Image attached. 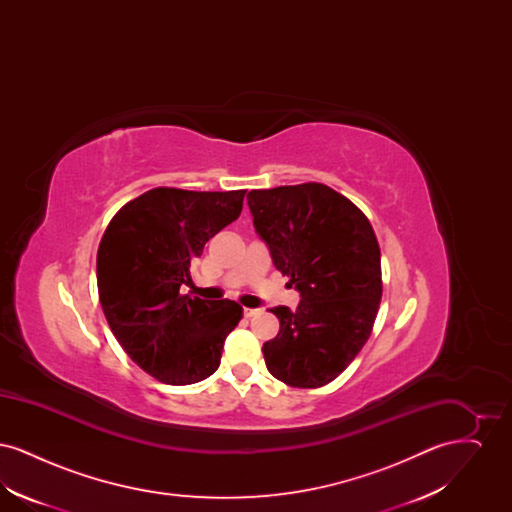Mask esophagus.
Instances as JSON below:
<instances>
[{
  "label": "esophagus",
  "mask_w": 512,
  "mask_h": 512,
  "mask_svg": "<svg viewBox=\"0 0 512 512\" xmlns=\"http://www.w3.org/2000/svg\"><path fill=\"white\" fill-rule=\"evenodd\" d=\"M261 311L259 309H244V315L247 318L255 317V315H259Z\"/></svg>",
  "instance_id": "esophagus-1"
}]
</instances>
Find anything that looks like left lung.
<instances>
[{"label":"left lung","mask_w":512,"mask_h":512,"mask_svg":"<svg viewBox=\"0 0 512 512\" xmlns=\"http://www.w3.org/2000/svg\"><path fill=\"white\" fill-rule=\"evenodd\" d=\"M247 205L274 267L299 305L274 307L280 332L263 345L268 372L292 388H320L363 349L382 299L380 247L359 207L324 184L251 190Z\"/></svg>","instance_id":"8db88e82"}]
</instances>
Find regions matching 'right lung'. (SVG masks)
Listing matches in <instances>:
<instances>
[{
  "label": "right lung",
  "instance_id": "add662e5",
  "mask_svg": "<svg viewBox=\"0 0 512 512\" xmlns=\"http://www.w3.org/2000/svg\"><path fill=\"white\" fill-rule=\"evenodd\" d=\"M244 195L155 188L126 203L101 238V309L128 357L163 384L209 378L242 318L236 301L180 290L205 244L240 217Z\"/></svg>",
  "mask_w": 512,
  "mask_h": 512
}]
</instances>
